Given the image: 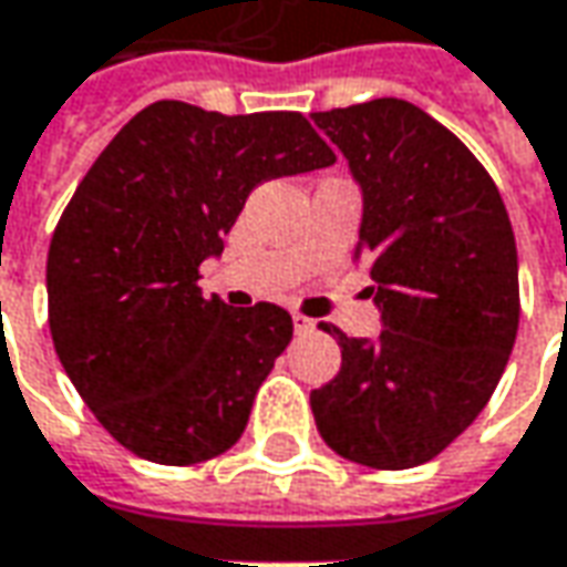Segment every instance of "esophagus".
I'll return each instance as SVG.
<instances>
[{"label": "esophagus", "mask_w": 567, "mask_h": 567, "mask_svg": "<svg viewBox=\"0 0 567 567\" xmlns=\"http://www.w3.org/2000/svg\"><path fill=\"white\" fill-rule=\"evenodd\" d=\"M293 331L296 334H309V331H316V321L306 316H299V312H293Z\"/></svg>", "instance_id": "1"}]
</instances>
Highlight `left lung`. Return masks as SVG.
I'll list each match as a JSON object with an SVG mask.
<instances>
[{
	"mask_svg": "<svg viewBox=\"0 0 567 567\" xmlns=\"http://www.w3.org/2000/svg\"><path fill=\"white\" fill-rule=\"evenodd\" d=\"M312 120L362 188L353 261L384 324L365 340L321 321L340 372L312 391L316 425L353 464L420 467L480 416L512 357V220L486 166L420 106L379 97Z\"/></svg>",
	"mask_w": 567,
	"mask_h": 567,
	"instance_id": "1",
	"label": "left lung"
}]
</instances>
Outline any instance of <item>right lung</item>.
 <instances>
[{"label": "right lung", "mask_w": 567, "mask_h": 567, "mask_svg": "<svg viewBox=\"0 0 567 567\" xmlns=\"http://www.w3.org/2000/svg\"><path fill=\"white\" fill-rule=\"evenodd\" d=\"M338 161L302 113H207L157 100L78 183L47 255L50 334L100 425L144 461L202 464L239 442L293 338L274 302L205 299L249 192Z\"/></svg>", "instance_id": "1"}]
</instances>
